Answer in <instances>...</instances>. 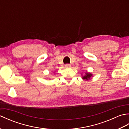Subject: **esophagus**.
Wrapping results in <instances>:
<instances>
[{"mask_svg":"<svg viewBox=\"0 0 129 129\" xmlns=\"http://www.w3.org/2000/svg\"><path fill=\"white\" fill-rule=\"evenodd\" d=\"M65 67L67 68H70L71 67V65L70 64H65Z\"/></svg>","mask_w":129,"mask_h":129,"instance_id":"1","label":"esophagus"}]
</instances>
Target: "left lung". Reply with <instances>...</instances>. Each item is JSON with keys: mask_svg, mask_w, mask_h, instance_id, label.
<instances>
[{"mask_svg": "<svg viewBox=\"0 0 129 129\" xmlns=\"http://www.w3.org/2000/svg\"><path fill=\"white\" fill-rule=\"evenodd\" d=\"M92 74L91 73H85V75L84 76H83V77H82V79H83V80H89V79H90V78L92 76Z\"/></svg>", "mask_w": 129, "mask_h": 129, "instance_id": "left-lung-1", "label": "left lung"}]
</instances>
